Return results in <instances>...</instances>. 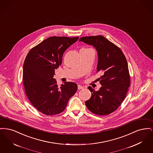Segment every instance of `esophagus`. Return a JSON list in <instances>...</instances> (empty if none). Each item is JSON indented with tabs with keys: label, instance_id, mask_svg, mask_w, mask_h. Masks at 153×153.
<instances>
[{
	"label": "esophagus",
	"instance_id": "1",
	"mask_svg": "<svg viewBox=\"0 0 153 153\" xmlns=\"http://www.w3.org/2000/svg\"><path fill=\"white\" fill-rule=\"evenodd\" d=\"M84 88V87L80 85H78V89H82Z\"/></svg>",
	"mask_w": 153,
	"mask_h": 153
}]
</instances>
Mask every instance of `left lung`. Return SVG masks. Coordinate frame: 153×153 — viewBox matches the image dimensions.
<instances>
[{
    "instance_id": "obj_1",
    "label": "left lung",
    "mask_w": 153,
    "mask_h": 153,
    "mask_svg": "<svg viewBox=\"0 0 153 153\" xmlns=\"http://www.w3.org/2000/svg\"><path fill=\"white\" fill-rule=\"evenodd\" d=\"M79 41L92 45L96 49L98 54L97 72L102 73L97 79L102 85L99 91L88 87L92 95L85 102V105L96 115H109L123 102L130 85L127 59L120 49L104 36H83Z\"/></svg>"
}]
</instances>
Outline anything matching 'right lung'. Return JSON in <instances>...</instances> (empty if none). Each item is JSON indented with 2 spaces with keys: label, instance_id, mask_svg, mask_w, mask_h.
Instances as JSON below:
<instances>
[{
  "label": "right lung",
  "instance_id": "1",
  "mask_svg": "<svg viewBox=\"0 0 153 153\" xmlns=\"http://www.w3.org/2000/svg\"><path fill=\"white\" fill-rule=\"evenodd\" d=\"M78 39V36L49 37L33 48L25 58L23 67L25 92L32 105L45 115L63 112L77 90V85L72 82H65L58 87L53 77L55 69L61 65L64 51Z\"/></svg>",
  "mask_w": 153,
  "mask_h": 153
}]
</instances>
